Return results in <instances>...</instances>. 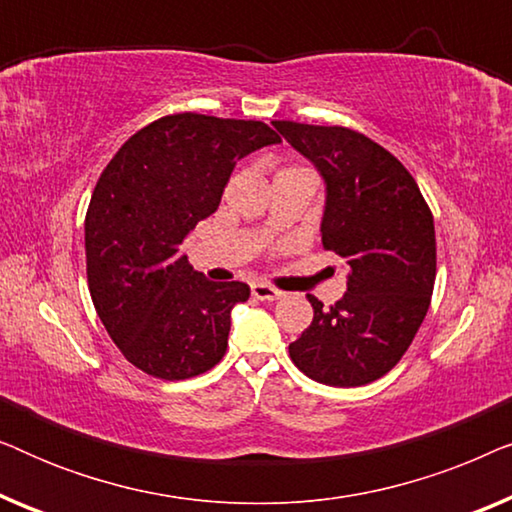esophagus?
<instances>
[{
  "mask_svg": "<svg viewBox=\"0 0 512 512\" xmlns=\"http://www.w3.org/2000/svg\"><path fill=\"white\" fill-rule=\"evenodd\" d=\"M251 296H254L256 300H268V303H272V300L282 298L284 293L275 289V286H270V284L256 282V284H251Z\"/></svg>",
  "mask_w": 512,
  "mask_h": 512,
  "instance_id": "34e87169",
  "label": "esophagus"
}]
</instances>
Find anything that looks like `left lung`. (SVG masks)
Wrapping results in <instances>:
<instances>
[{
  "instance_id": "1",
  "label": "left lung",
  "mask_w": 512,
  "mask_h": 512,
  "mask_svg": "<svg viewBox=\"0 0 512 512\" xmlns=\"http://www.w3.org/2000/svg\"><path fill=\"white\" fill-rule=\"evenodd\" d=\"M326 181L324 249L349 268L347 293L289 345L291 361L328 387H361L408 352L431 305L436 230L417 181L373 139L340 125L272 123Z\"/></svg>"
}]
</instances>
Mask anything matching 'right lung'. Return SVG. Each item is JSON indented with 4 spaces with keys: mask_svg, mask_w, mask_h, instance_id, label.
<instances>
[{
    "mask_svg": "<svg viewBox=\"0 0 512 512\" xmlns=\"http://www.w3.org/2000/svg\"><path fill=\"white\" fill-rule=\"evenodd\" d=\"M282 139L261 121L163 116L135 132L97 179L86 272L97 317L142 373L188 380L223 359L242 282H209L181 242L219 207L237 160Z\"/></svg>",
    "mask_w": 512,
    "mask_h": 512,
    "instance_id": "right-lung-1",
    "label": "right lung"
}]
</instances>
